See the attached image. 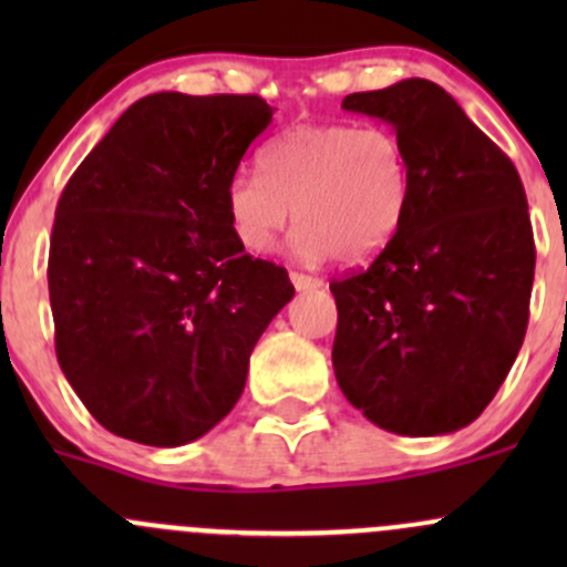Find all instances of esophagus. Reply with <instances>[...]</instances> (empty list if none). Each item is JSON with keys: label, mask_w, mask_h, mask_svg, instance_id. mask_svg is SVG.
<instances>
[{"label": "esophagus", "mask_w": 567, "mask_h": 567, "mask_svg": "<svg viewBox=\"0 0 567 567\" xmlns=\"http://www.w3.org/2000/svg\"><path fill=\"white\" fill-rule=\"evenodd\" d=\"M290 282H293L296 290H318L320 285H323V279L307 277V274H299V271H290Z\"/></svg>", "instance_id": "1"}]
</instances>
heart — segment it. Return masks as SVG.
Wrapping results in <instances>:
<instances>
[{
	"instance_id": "heart-1",
	"label": "heart",
	"mask_w": 567,
	"mask_h": 567,
	"mask_svg": "<svg viewBox=\"0 0 567 567\" xmlns=\"http://www.w3.org/2000/svg\"><path fill=\"white\" fill-rule=\"evenodd\" d=\"M260 172L241 169L227 183L238 241L268 251L296 210L293 249L310 262L379 255L398 233L411 192L409 156L386 125H293L260 153Z\"/></svg>"
}]
</instances>
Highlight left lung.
Here are the masks:
<instances>
[{"label": "left lung", "mask_w": 567, "mask_h": 567, "mask_svg": "<svg viewBox=\"0 0 567 567\" xmlns=\"http://www.w3.org/2000/svg\"><path fill=\"white\" fill-rule=\"evenodd\" d=\"M409 156L403 221L362 271L331 282L337 384L398 436L466 427L511 373L529 320L535 241L511 158L427 79L353 93Z\"/></svg>", "instance_id": "obj_1"}]
</instances>
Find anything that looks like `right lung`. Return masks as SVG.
Listing matches in <instances>:
<instances>
[{"mask_svg": "<svg viewBox=\"0 0 567 567\" xmlns=\"http://www.w3.org/2000/svg\"><path fill=\"white\" fill-rule=\"evenodd\" d=\"M271 117L257 95H147L56 203V359L114 436L147 447L205 436L241 398L251 348L293 299L285 268L244 251L225 205Z\"/></svg>", "mask_w": 567, "mask_h": 567, "instance_id": "right-lung-1", "label": "right lung"}]
</instances>
